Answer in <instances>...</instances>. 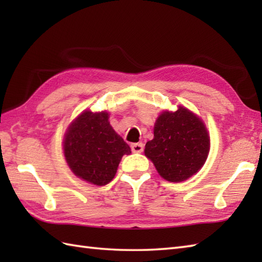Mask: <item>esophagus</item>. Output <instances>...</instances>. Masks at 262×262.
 <instances>
[{"label": "esophagus", "instance_id": "1", "mask_svg": "<svg viewBox=\"0 0 262 262\" xmlns=\"http://www.w3.org/2000/svg\"><path fill=\"white\" fill-rule=\"evenodd\" d=\"M132 151L134 153H142L144 149V144L143 143H134L130 145Z\"/></svg>", "mask_w": 262, "mask_h": 262}]
</instances>
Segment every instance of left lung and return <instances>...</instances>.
<instances>
[{
	"label": "left lung",
	"mask_w": 262,
	"mask_h": 262,
	"mask_svg": "<svg viewBox=\"0 0 262 262\" xmlns=\"http://www.w3.org/2000/svg\"><path fill=\"white\" fill-rule=\"evenodd\" d=\"M209 136L203 120L187 108L163 111L154 125V138L145 155L159 174L170 182L187 180L202 169L209 153Z\"/></svg>",
	"instance_id": "left-lung-1"
}]
</instances>
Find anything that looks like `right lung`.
<instances>
[{
  "instance_id": "right-lung-1",
  "label": "right lung",
  "mask_w": 262,
  "mask_h": 262,
  "mask_svg": "<svg viewBox=\"0 0 262 262\" xmlns=\"http://www.w3.org/2000/svg\"><path fill=\"white\" fill-rule=\"evenodd\" d=\"M108 119L107 111H83L68 128L63 142L66 162L73 173L97 186L113 180L122 155L132 153Z\"/></svg>"
}]
</instances>
